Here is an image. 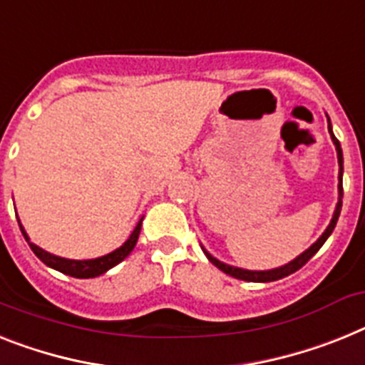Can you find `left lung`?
<instances>
[{"label": "left lung", "mask_w": 365, "mask_h": 365, "mask_svg": "<svg viewBox=\"0 0 365 365\" xmlns=\"http://www.w3.org/2000/svg\"><path fill=\"white\" fill-rule=\"evenodd\" d=\"M327 120H329V116H327ZM329 133H331L332 144L336 145V155H338V166H339L338 180L339 182H338V203H336L334 214H332V220H331V223H329V227L325 229V232H323V235L319 236V238H317L316 242H314V244L307 249V251H303V253L299 255L297 258H294L292 262L284 264V266H280V267H275V269H266V272H251V269H244V267L229 266V264L221 262V260H217L216 257H212V255L208 253L207 249L201 245L203 253L207 255L208 260H210V262H212L217 269H221V272L227 273V275L235 277V279L247 280V282H272V280H279V279H282V277H288V275H292V273L297 272V269H301V267H303L304 264H307L308 260H310V258H312L314 255L319 251V249H322V245L325 244L327 238L332 235V230H334L336 223H338L339 212H341V197H344V185H341V177H344V153H341V145H339L338 138H336L334 133H332L331 120H329Z\"/></svg>", "instance_id": "left-lung-1"}]
</instances>
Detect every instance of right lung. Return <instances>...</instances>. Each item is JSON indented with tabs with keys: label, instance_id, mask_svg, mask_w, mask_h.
<instances>
[{
	"label": "right lung",
	"instance_id": "add662e5",
	"mask_svg": "<svg viewBox=\"0 0 365 365\" xmlns=\"http://www.w3.org/2000/svg\"><path fill=\"white\" fill-rule=\"evenodd\" d=\"M142 221H144V217H140V221L136 223L135 230H133L129 238L123 242V245H120L118 249H114L112 253L103 255V257H98V258H90V260H70V258L55 257V255L48 253V251H43L42 247H38V245H34L33 242H31L29 236H27V232H26V229H24V225L20 223V220H18V223H20L21 235H24V238L27 240L29 247L33 249V253L36 255V257H38L40 260L46 264V266L53 267V269H57V272L64 273V275L76 277V279H93V277H99V275H103V273H107L110 267H114L116 264H120L123 258L129 257L130 251L135 249L136 242H138L140 229H142Z\"/></svg>",
	"mask_w": 365,
	"mask_h": 365
}]
</instances>
